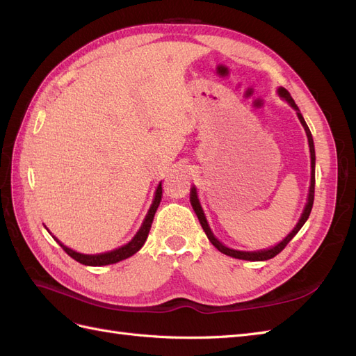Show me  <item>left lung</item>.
Here are the masks:
<instances>
[{"label":"left lung","mask_w":356,"mask_h":356,"mask_svg":"<svg viewBox=\"0 0 356 356\" xmlns=\"http://www.w3.org/2000/svg\"><path fill=\"white\" fill-rule=\"evenodd\" d=\"M277 93L281 95V98H284L291 106H293V108L297 111V115H298V118H300V122H301V124H303V127H305V131H306V135H307V141H309V148H310V165H312V177H310V188H309V197H307V203H306V208H305V211H303V213H301V218H300V221L297 222V225L294 227V230L291 232L286 238L281 242V243H277L276 246H273V248H270V250H264V251H257V252H245V251H234V250H230V248H227V246H224L217 238H215V236L212 234V232H211V229H209V225H208V221H207V218H204V213H203V211H202V207H200V203H199V199H197V193H196V188L195 187H191V190H190V202H191V207H193V209H195V212H196V215H197V218H199V221H200V225H202V229L204 230V233H207V236H208V239L211 241V243L217 248V250L220 251V252H222V254H225V255H230V257H233V258H239V260H248V261H264V260H270V258H273V257H276L279 252H281L284 248L291 242V239L294 238V236L298 233V230L303 227V224L306 222V220L309 218V215H310V211H312V207H314V199H315V147H314V138H312V134H310V129H309V126L306 124V122H305V118H303V115L300 114V110H298V106L296 105V102H294V99H293V96L289 95V92L285 89V88H279V90H277Z\"/></svg>","instance_id":"left-lung-1"}]
</instances>
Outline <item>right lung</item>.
Segmentation results:
<instances>
[{"instance_id": "right-lung-1", "label": "right lung", "mask_w": 356, "mask_h": 356, "mask_svg": "<svg viewBox=\"0 0 356 356\" xmlns=\"http://www.w3.org/2000/svg\"><path fill=\"white\" fill-rule=\"evenodd\" d=\"M160 200H161V182L159 184L157 190H156V196H154V200H153V204L152 208H149L147 217L144 220V224L143 227L139 229V232L136 233L135 238L129 242L127 245L118 248V250H114L111 252H105V254H98V255H84V254H79L75 252L72 250H70V248H67L65 245H62L55 236H53V239H55L63 251H65L71 258H74L75 261H79L84 266H106V264H114V263H118L124 260V258H129L131 255H134L135 252H138L139 250H141L143 245L147 241V236L149 233V229H152V222H153V218H154V213L159 208L160 204Z\"/></svg>"}]
</instances>
